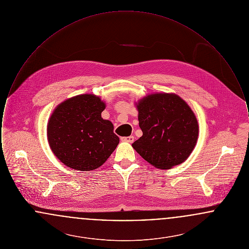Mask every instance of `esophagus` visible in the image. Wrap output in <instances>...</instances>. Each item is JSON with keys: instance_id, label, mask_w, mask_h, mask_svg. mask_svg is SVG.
Instances as JSON below:
<instances>
[{"instance_id": "esophagus-1", "label": "esophagus", "mask_w": 249, "mask_h": 249, "mask_svg": "<svg viewBox=\"0 0 249 249\" xmlns=\"http://www.w3.org/2000/svg\"><path fill=\"white\" fill-rule=\"evenodd\" d=\"M121 141L123 142H133L134 137L133 136H128V137H121Z\"/></svg>"}]
</instances>
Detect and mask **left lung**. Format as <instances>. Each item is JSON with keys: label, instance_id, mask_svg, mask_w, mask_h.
<instances>
[{"label": "left lung", "instance_id": "1", "mask_svg": "<svg viewBox=\"0 0 249 249\" xmlns=\"http://www.w3.org/2000/svg\"><path fill=\"white\" fill-rule=\"evenodd\" d=\"M142 135L131 145L159 169L181 164L194 149L198 121L188 104L174 93L147 95L136 104Z\"/></svg>", "mask_w": 249, "mask_h": 249}]
</instances>
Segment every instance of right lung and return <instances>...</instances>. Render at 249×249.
Wrapping results in <instances>:
<instances>
[{"instance_id":"1","label":"right lung","mask_w":249,"mask_h":249,"mask_svg":"<svg viewBox=\"0 0 249 249\" xmlns=\"http://www.w3.org/2000/svg\"><path fill=\"white\" fill-rule=\"evenodd\" d=\"M106 109L99 96L77 95L62 102L48 124V140L64 165L91 171L103 165L119 142L111 121L102 118Z\"/></svg>"}]
</instances>
